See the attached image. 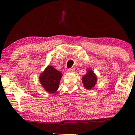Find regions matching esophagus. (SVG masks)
Returning <instances> with one entry per match:
<instances>
[{"label": "esophagus", "mask_w": 135, "mask_h": 135, "mask_svg": "<svg viewBox=\"0 0 135 135\" xmlns=\"http://www.w3.org/2000/svg\"><path fill=\"white\" fill-rule=\"evenodd\" d=\"M74 71H75L74 68H69V69H68V73H73V72H74Z\"/></svg>", "instance_id": "34e87169"}]
</instances>
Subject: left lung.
Wrapping results in <instances>:
<instances>
[{
  "mask_svg": "<svg viewBox=\"0 0 135 135\" xmlns=\"http://www.w3.org/2000/svg\"><path fill=\"white\" fill-rule=\"evenodd\" d=\"M97 81V76L91 69L87 70V73L82 76V81L86 89L90 90L96 85Z\"/></svg>",
  "mask_w": 135,
  "mask_h": 135,
  "instance_id": "obj_1",
  "label": "left lung"
}]
</instances>
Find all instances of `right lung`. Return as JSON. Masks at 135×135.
I'll use <instances>...</instances> for the list:
<instances>
[{"label":"right lung","instance_id":"obj_1","mask_svg":"<svg viewBox=\"0 0 135 135\" xmlns=\"http://www.w3.org/2000/svg\"><path fill=\"white\" fill-rule=\"evenodd\" d=\"M62 74L53 66L48 65L40 74L39 82L44 89L49 93H54L57 90Z\"/></svg>","mask_w":135,"mask_h":135}]
</instances>
